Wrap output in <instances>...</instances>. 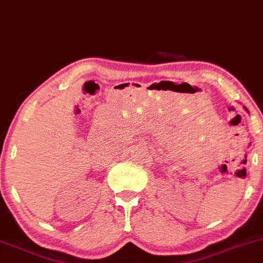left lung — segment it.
Instances as JSON below:
<instances>
[{
    "label": "left lung",
    "instance_id": "1",
    "mask_svg": "<svg viewBox=\"0 0 263 263\" xmlns=\"http://www.w3.org/2000/svg\"><path fill=\"white\" fill-rule=\"evenodd\" d=\"M245 110H246V111H248V109H246V107H245Z\"/></svg>",
    "mask_w": 263,
    "mask_h": 263
}]
</instances>
